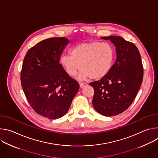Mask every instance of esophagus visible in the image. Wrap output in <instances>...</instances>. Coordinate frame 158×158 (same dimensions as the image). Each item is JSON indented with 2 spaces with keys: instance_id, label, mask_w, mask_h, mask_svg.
Returning a JSON list of instances; mask_svg holds the SVG:
<instances>
[{
  "instance_id": "obj_1",
  "label": "esophagus",
  "mask_w": 158,
  "mask_h": 158,
  "mask_svg": "<svg viewBox=\"0 0 158 158\" xmlns=\"http://www.w3.org/2000/svg\"><path fill=\"white\" fill-rule=\"evenodd\" d=\"M79 85H80V87L81 88H83L85 86L87 85V83H82V82H79Z\"/></svg>"
}]
</instances>
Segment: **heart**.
<instances>
[{
    "label": "heart",
    "mask_w": 158,
    "mask_h": 158,
    "mask_svg": "<svg viewBox=\"0 0 158 158\" xmlns=\"http://www.w3.org/2000/svg\"><path fill=\"white\" fill-rule=\"evenodd\" d=\"M115 58L116 51L111 44L93 41L76 45L71 54L60 57V62L69 76H76L81 69V79H99L109 73Z\"/></svg>",
    "instance_id": "heart-1"
}]
</instances>
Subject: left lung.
Here are the masks:
<instances>
[{"label":"left lung","instance_id":"obj_1","mask_svg":"<svg viewBox=\"0 0 158 158\" xmlns=\"http://www.w3.org/2000/svg\"><path fill=\"white\" fill-rule=\"evenodd\" d=\"M101 38L114 44L117 59L105 77L90 83L94 89L93 105L99 114L113 116L126 110L136 98L143 82V66L133 43L119 36Z\"/></svg>","mask_w":158,"mask_h":158}]
</instances>
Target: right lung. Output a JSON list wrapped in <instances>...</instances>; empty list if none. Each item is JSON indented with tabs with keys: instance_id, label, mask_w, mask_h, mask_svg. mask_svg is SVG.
Returning <instances> with one entry per match:
<instances>
[{
	"instance_id": "right-lung-1",
	"label": "right lung",
	"mask_w": 158,
	"mask_h": 158,
	"mask_svg": "<svg viewBox=\"0 0 158 158\" xmlns=\"http://www.w3.org/2000/svg\"><path fill=\"white\" fill-rule=\"evenodd\" d=\"M65 37L43 40L27 52L22 64V89L37 114L50 119L64 116L79 89L77 81L69 76L59 63Z\"/></svg>"
}]
</instances>
